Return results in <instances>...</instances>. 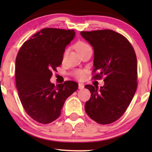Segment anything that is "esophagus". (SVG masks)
<instances>
[{
	"label": "esophagus",
	"instance_id": "esophagus-1",
	"mask_svg": "<svg viewBox=\"0 0 152 152\" xmlns=\"http://www.w3.org/2000/svg\"><path fill=\"white\" fill-rule=\"evenodd\" d=\"M83 88H84V85H83V83H78V88H79V89H83Z\"/></svg>",
	"mask_w": 152,
	"mask_h": 152
}]
</instances>
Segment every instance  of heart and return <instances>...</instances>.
Returning a JSON list of instances; mask_svg holds the SVG:
<instances>
[{"label":"heart","mask_w":152,"mask_h":152,"mask_svg":"<svg viewBox=\"0 0 152 152\" xmlns=\"http://www.w3.org/2000/svg\"><path fill=\"white\" fill-rule=\"evenodd\" d=\"M89 46L88 44L84 42H82V41H79L76 43V48L77 50V51L79 53V52L82 51V50L86 49V48H89ZM75 76H76V78H81L83 76V72L82 71H77L75 72Z\"/></svg>","instance_id":"1"}]
</instances>
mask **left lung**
Returning a JSON list of instances; mask_svg holds the SVG:
<instances>
[{"mask_svg": "<svg viewBox=\"0 0 152 152\" xmlns=\"http://www.w3.org/2000/svg\"><path fill=\"white\" fill-rule=\"evenodd\" d=\"M94 50V78L105 76L104 85H86L91 98L85 104L89 117L101 124L118 120L126 111L137 87V60L129 41L112 30L81 31Z\"/></svg>", "mask_w": 152, "mask_h": 152, "instance_id": "1", "label": "left lung"}]
</instances>
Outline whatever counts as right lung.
Wrapping results in <instances>:
<instances>
[{"label":"right lung","mask_w":152,"mask_h":152,"mask_svg":"<svg viewBox=\"0 0 152 152\" xmlns=\"http://www.w3.org/2000/svg\"><path fill=\"white\" fill-rule=\"evenodd\" d=\"M74 30L43 28L26 41L15 60V83L24 109L35 121L49 124L61 115L64 102L78 83L67 81L56 86L50 81L61 64L65 48L73 41Z\"/></svg>","instance_id":"1"}]
</instances>
